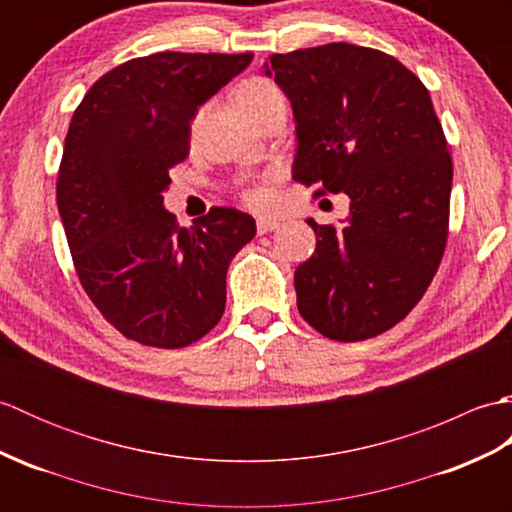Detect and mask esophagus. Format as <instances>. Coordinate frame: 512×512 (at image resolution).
I'll return each instance as SVG.
<instances>
[{
    "label": "esophagus",
    "mask_w": 512,
    "mask_h": 512,
    "mask_svg": "<svg viewBox=\"0 0 512 512\" xmlns=\"http://www.w3.org/2000/svg\"><path fill=\"white\" fill-rule=\"evenodd\" d=\"M277 226H279L277 220H270V217H262V220H257V233L259 235H266L270 231H275Z\"/></svg>",
    "instance_id": "obj_1"
}]
</instances>
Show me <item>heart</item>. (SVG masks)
Segmentation results:
<instances>
[{"label":"heart","mask_w":512,"mask_h":512,"mask_svg":"<svg viewBox=\"0 0 512 512\" xmlns=\"http://www.w3.org/2000/svg\"><path fill=\"white\" fill-rule=\"evenodd\" d=\"M237 103L242 110L248 114V118H253L255 123L262 121L268 114H273L275 110H281L286 107V94L281 92L277 83L264 79V76H253V79H246L242 85L237 88ZM202 121V110L195 114L193 118V132L198 129ZM242 200L255 211H264L268 206V191L259 184H246L242 187Z\"/></svg>","instance_id":"b5f03b06"}]
</instances>
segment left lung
Instances as JSON below:
<instances>
[{
  "mask_svg": "<svg viewBox=\"0 0 512 512\" xmlns=\"http://www.w3.org/2000/svg\"><path fill=\"white\" fill-rule=\"evenodd\" d=\"M292 103V178L347 193L343 228L308 220L317 248L295 270L297 308L332 341L394 328L427 292L449 237L453 162L429 90L398 59L354 43L270 54Z\"/></svg>",
  "mask_w": 512,
  "mask_h": 512,
  "instance_id": "1",
  "label": "left lung"
}]
</instances>
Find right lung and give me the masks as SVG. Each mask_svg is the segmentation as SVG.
<instances>
[{
	"label": "right lung",
	"mask_w": 512,
	"mask_h": 512,
	"mask_svg": "<svg viewBox=\"0 0 512 512\" xmlns=\"http://www.w3.org/2000/svg\"><path fill=\"white\" fill-rule=\"evenodd\" d=\"M253 52H156L116 65L74 110L57 204L74 270L107 323L140 345L178 350L209 334L226 306V270L255 220L213 206L191 228L162 206L169 171L189 156L198 107Z\"/></svg>",
	"instance_id": "right-lung-1"
}]
</instances>
